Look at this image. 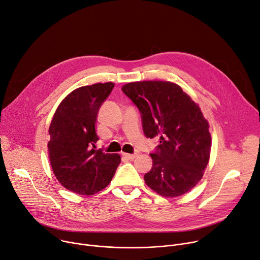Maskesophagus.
<instances>
[{
    "mask_svg": "<svg viewBox=\"0 0 260 260\" xmlns=\"http://www.w3.org/2000/svg\"><path fill=\"white\" fill-rule=\"evenodd\" d=\"M122 155L125 157V158H127V159H134L136 156H137V154L135 153V154H129V153H122Z\"/></svg>",
    "mask_w": 260,
    "mask_h": 260,
    "instance_id": "esophagus-1",
    "label": "esophagus"
}]
</instances>
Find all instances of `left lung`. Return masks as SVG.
Masks as SVG:
<instances>
[{
    "instance_id": "left-lung-1",
    "label": "left lung",
    "mask_w": 260,
    "mask_h": 260,
    "mask_svg": "<svg viewBox=\"0 0 260 260\" xmlns=\"http://www.w3.org/2000/svg\"><path fill=\"white\" fill-rule=\"evenodd\" d=\"M121 89L142 114L145 136L159 139L150 154L152 168L144 175L146 184L168 198L191 191L204 174L211 148L209 124L199 105L168 81L132 82Z\"/></svg>"
}]
</instances>
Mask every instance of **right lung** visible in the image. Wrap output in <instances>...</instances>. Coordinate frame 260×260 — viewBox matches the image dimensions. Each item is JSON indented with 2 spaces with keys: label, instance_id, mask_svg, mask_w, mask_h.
I'll return each mask as SVG.
<instances>
[{
  "label": "right lung",
  "instance_id": "right-lung-1",
  "mask_svg": "<svg viewBox=\"0 0 260 260\" xmlns=\"http://www.w3.org/2000/svg\"><path fill=\"white\" fill-rule=\"evenodd\" d=\"M115 84L96 83L75 89L60 103L49 133V158L58 181L76 194L91 196L111 182L121 157L96 150L100 107Z\"/></svg>",
  "mask_w": 260,
  "mask_h": 260
}]
</instances>
